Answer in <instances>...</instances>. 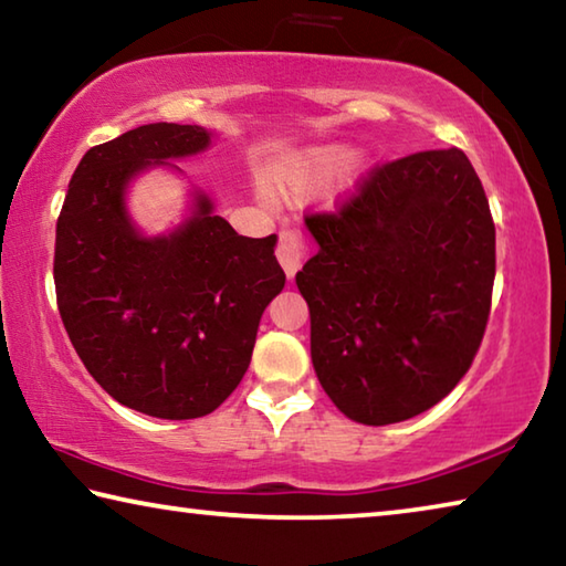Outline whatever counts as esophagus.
<instances>
[{
	"mask_svg": "<svg viewBox=\"0 0 566 566\" xmlns=\"http://www.w3.org/2000/svg\"><path fill=\"white\" fill-rule=\"evenodd\" d=\"M310 254V244L296 229H282L280 244H276V260L284 266L286 276H294Z\"/></svg>",
	"mask_w": 566,
	"mask_h": 566,
	"instance_id": "1",
	"label": "esophagus"
}]
</instances>
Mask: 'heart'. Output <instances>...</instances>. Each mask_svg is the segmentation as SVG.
<instances>
[{"label":"heart","mask_w":566,"mask_h":566,"mask_svg":"<svg viewBox=\"0 0 566 566\" xmlns=\"http://www.w3.org/2000/svg\"><path fill=\"white\" fill-rule=\"evenodd\" d=\"M344 161H347V151L342 147H317L310 151H302L292 159L282 161L266 175V187L274 195L300 199L306 195H314L329 185V181L339 175Z\"/></svg>","instance_id":"obj_1"}]
</instances>
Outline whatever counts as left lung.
I'll return each mask as SVG.
<instances>
[{
  "label": "left lung",
  "mask_w": 566,
  "mask_h": 566,
  "mask_svg": "<svg viewBox=\"0 0 566 566\" xmlns=\"http://www.w3.org/2000/svg\"><path fill=\"white\" fill-rule=\"evenodd\" d=\"M304 222L319 252L296 286L329 399L371 427L442 401L472 367L492 310L494 219L472 161L457 147L385 161Z\"/></svg>",
  "instance_id": "8db88e82"
}]
</instances>
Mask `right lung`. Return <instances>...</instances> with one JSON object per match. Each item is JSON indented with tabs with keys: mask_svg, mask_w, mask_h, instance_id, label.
I'll list each match as a JSON object with an SVG mask.
<instances>
[{
	"mask_svg": "<svg viewBox=\"0 0 566 566\" xmlns=\"http://www.w3.org/2000/svg\"><path fill=\"white\" fill-rule=\"evenodd\" d=\"M207 145L197 124L159 122L92 147L56 219V306L72 347L109 397L159 419L205 417L232 395L286 282L276 234H237L207 197L169 237L129 224V179Z\"/></svg>",
	"mask_w": 566,
	"mask_h": 566,
	"instance_id": "1",
	"label": "right lung"
}]
</instances>
